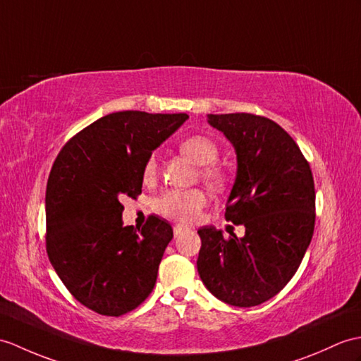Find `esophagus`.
Returning a JSON list of instances; mask_svg holds the SVG:
<instances>
[{"label":"esophagus","instance_id":"esophagus-1","mask_svg":"<svg viewBox=\"0 0 361 361\" xmlns=\"http://www.w3.org/2000/svg\"><path fill=\"white\" fill-rule=\"evenodd\" d=\"M188 228L184 224H177V226H173V235L175 237H178V235H181V233L186 231Z\"/></svg>","mask_w":361,"mask_h":361}]
</instances>
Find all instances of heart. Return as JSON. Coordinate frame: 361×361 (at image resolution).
<instances>
[{
    "label": "heart",
    "instance_id": "1",
    "mask_svg": "<svg viewBox=\"0 0 361 361\" xmlns=\"http://www.w3.org/2000/svg\"><path fill=\"white\" fill-rule=\"evenodd\" d=\"M180 152L200 166L198 175L207 186L224 189L229 183V173L216 163L220 149L206 135H189L178 142ZM158 173V157L150 154L142 166V178L154 180ZM207 204V197L200 189H169L155 200V211L175 221H192Z\"/></svg>",
    "mask_w": 361,
    "mask_h": 361
}]
</instances>
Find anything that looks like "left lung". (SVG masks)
Instances as JSON below:
<instances>
[{
	"mask_svg": "<svg viewBox=\"0 0 361 361\" xmlns=\"http://www.w3.org/2000/svg\"><path fill=\"white\" fill-rule=\"evenodd\" d=\"M237 152V178L226 220L245 237L206 226L198 231L200 279L221 301L252 307L275 297L297 272L315 226V188L309 161L281 126L262 115H209Z\"/></svg>",
	"mask_w": 361,
	"mask_h": 361,
	"instance_id": "obj_1",
	"label": "left lung"
}]
</instances>
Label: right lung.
Segmentation results:
<instances>
[{
	"label": "right lung",
	"mask_w": 361,
	"mask_h": 361,
	"mask_svg": "<svg viewBox=\"0 0 361 361\" xmlns=\"http://www.w3.org/2000/svg\"><path fill=\"white\" fill-rule=\"evenodd\" d=\"M186 114L124 111L89 124L66 142L46 189V250L67 290L90 311L120 317L152 292L172 226L149 215L123 226L121 198L137 200L147 157Z\"/></svg>",
	"instance_id": "obj_1"
}]
</instances>
